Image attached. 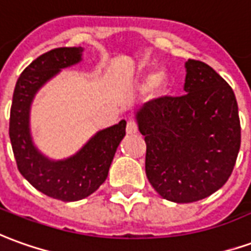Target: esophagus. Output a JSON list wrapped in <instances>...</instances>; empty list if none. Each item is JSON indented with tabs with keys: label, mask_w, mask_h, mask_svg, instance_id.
Wrapping results in <instances>:
<instances>
[{
	"label": "esophagus",
	"mask_w": 251,
	"mask_h": 251,
	"mask_svg": "<svg viewBox=\"0 0 251 251\" xmlns=\"http://www.w3.org/2000/svg\"><path fill=\"white\" fill-rule=\"evenodd\" d=\"M137 130H138L137 124H136L134 121H129V122H127V125H126V133H127V134H136Z\"/></svg>",
	"instance_id": "34e87169"
}]
</instances>
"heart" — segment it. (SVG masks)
<instances>
[{"instance_id":"1","label":"heart","mask_w":251,"mask_h":251,"mask_svg":"<svg viewBox=\"0 0 251 251\" xmlns=\"http://www.w3.org/2000/svg\"><path fill=\"white\" fill-rule=\"evenodd\" d=\"M168 85V76L166 72H155L151 73L148 76L144 77V80L141 81V88L144 91H150L153 89L156 92H163L164 89L167 88Z\"/></svg>"}]
</instances>
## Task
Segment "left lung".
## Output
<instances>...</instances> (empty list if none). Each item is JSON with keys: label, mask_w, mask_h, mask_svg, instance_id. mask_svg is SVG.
<instances>
[{"label": "left lung", "mask_w": 251, "mask_h": 251, "mask_svg": "<svg viewBox=\"0 0 251 251\" xmlns=\"http://www.w3.org/2000/svg\"><path fill=\"white\" fill-rule=\"evenodd\" d=\"M185 95L160 96L138 108L145 173L163 199L202 200L228 180L241 148L234 91L209 65L186 62Z\"/></svg>", "instance_id": "obj_1"}]
</instances>
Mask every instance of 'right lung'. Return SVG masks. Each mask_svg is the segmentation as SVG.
Listing matches in <instances>:
<instances>
[{
    "label": "right lung",
    "instance_id": "right-lung-1",
    "mask_svg": "<svg viewBox=\"0 0 251 251\" xmlns=\"http://www.w3.org/2000/svg\"><path fill=\"white\" fill-rule=\"evenodd\" d=\"M83 47H59L42 54L23 71L10 107L9 137L20 174L43 194L78 201L106 180L115 151L126 134V121L98 131L76 155L54 162L42 155L29 133V108L35 94L61 69L81 61Z\"/></svg>",
    "mask_w": 251,
    "mask_h": 251
}]
</instances>
